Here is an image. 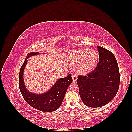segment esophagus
<instances>
[{"label":"esophagus","instance_id":"obj_1","mask_svg":"<svg viewBox=\"0 0 132 132\" xmlns=\"http://www.w3.org/2000/svg\"><path fill=\"white\" fill-rule=\"evenodd\" d=\"M72 79H73V82H75L76 81H77V80L78 79V77L77 76L74 74V75H72Z\"/></svg>","mask_w":132,"mask_h":132}]
</instances>
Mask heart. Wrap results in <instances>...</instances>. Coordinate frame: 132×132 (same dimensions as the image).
Instances as JSON below:
<instances>
[{"mask_svg": "<svg viewBox=\"0 0 132 132\" xmlns=\"http://www.w3.org/2000/svg\"><path fill=\"white\" fill-rule=\"evenodd\" d=\"M97 60V53L93 50H77L70 54L69 61L80 73H86L95 67Z\"/></svg>", "mask_w": 132, "mask_h": 132, "instance_id": "obj_1", "label": "heart"}]
</instances>
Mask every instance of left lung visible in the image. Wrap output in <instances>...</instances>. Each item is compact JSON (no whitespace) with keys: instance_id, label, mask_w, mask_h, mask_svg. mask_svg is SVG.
<instances>
[{"instance_id":"left-lung-1","label":"left lung","mask_w":132,"mask_h":132,"mask_svg":"<svg viewBox=\"0 0 132 132\" xmlns=\"http://www.w3.org/2000/svg\"><path fill=\"white\" fill-rule=\"evenodd\" d=\"M99 61L97 67L85 76L79 75L80 96L90 107H100L109 103L116 95L119 86V71L113 54L97 46Z\"/></svg>"}]
</instances>
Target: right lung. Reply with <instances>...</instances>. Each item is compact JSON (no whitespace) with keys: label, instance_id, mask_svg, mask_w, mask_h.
<instances>
[{"label":"right lung","instance_id":"obj_1","mask_svg":"<svg viewBox=\"0 0 132 132\" xmlns=\"http://www.w3.org/2000/svg\"><path fill=\"white\" fill-rule=\"evenodd\" d=\"M39 53L38 52H32L27 54L20 70L19 88L25 100L34 109L45 112L54 111L62 105L67 89L72 82L73 79L70 74L67 77L60 78L49 90L43 94H36L29 91L26 87L23 81V71L27 64V59Z\"/></svg>","mask_w":132,"mask_h":132}]
</instances>
